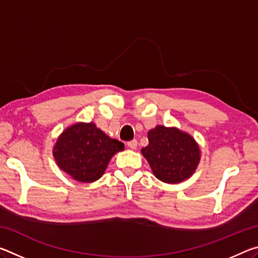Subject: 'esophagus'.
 I'll use <instances>...</instances> for the list:
<instances>
[{"mask_svg": "<svg viewBox=\"0 0 258 258\" xmlns=\"http://www.w3.org/2000/svg\"><path fill=\"white\" fill-rule=\"evenodd\" d=\"M127 147L130 148V149H137V147H138V141L137 140H132V141H130V142H127Z\"/></svg>", "mask_w": 258, "mask_h": 258, "instance_id": "esophagus-1", "label": "esophagus"}]
</instances>
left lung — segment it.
Listing matches in <instances>:
<instances>
[{
	"label": "left lung",
	"mask_w": 258,
	"mask_h": 258,
	"mask_svg": "<svg viewBox=\"0 0 258 258\" xmlns=\"http://www.w3.org/2000/svg\"><path fill=\"white\" fill-rule=\"evenodd\" d=\"M149 145L141 154L154 175L161 182L176 184L194 175L200 158V148L189 133L177 127L157 125L148 132Z\"/></svg>",
	"instance_id": "left-lung-1"
}]
</instances>
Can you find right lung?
<instances>
[{
    "mask_svg": "<svg viewBox=\"0 0 258 258\" xmlns=\"http://www.w3.org/2000/svg\"><path fill=\"white\" fill-rule=\"evenodd\" d=\"M124 150V143L97 127L94 123H76L63 131L52 150L60 169L75 181L92 183L106 172L109 161Z\"/></svg>",
    "mask_w": 258,
    "mask_h": 258,
    "instance_id": "add662e5",
    "label": "right lung"
}]
</instances>
